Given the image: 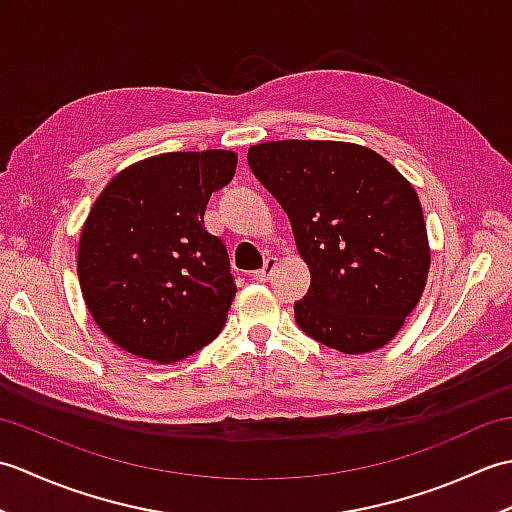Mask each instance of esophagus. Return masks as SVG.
<instances>
[{
	"mask_svg": "<svg viewBox=\"0 0 512 512\" xmlns=\"http://www.w3.org/2000/svg\"><path fill=\"white\" fill-rule=\"evenodd\" d=\"M275 268H277V257H268L266 262H264V266L255 273V279L257 281H268L270 275L275 273Z\"/></svg>",
	"mask_w": 512,
	"mask_h": 512,
	"instance_id": "obj_1",
	"label": "esophagus"
}]
</instances>
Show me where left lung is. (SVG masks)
Listing matches in <instances>:
<instances>
[{"label":"left lung","instance_id":"left-lung-1","mask_svg":"<svg viewBox=\"0 0 512 512\" xmlns=\"http://www.w3.org/2000/svg\"><path fill=\"white\" fill-rule=\"evenodd\" d=\"M248 167L290 217L310 288L299 328L345 354L394 339L422 297L429 242L411 184L376 151L336 140H277Z\"/></svg>","mask_w":512,"mask_h":512}]
</instances>
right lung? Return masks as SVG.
<instances>
[{"instance_id": "obj_1", "label": "right lung", "mask_w": 512, "mask_h": 512, "mask_svg": "<svg viewBox=\"0 0 512 512\" xmlns=\"http://www.w3.org/2000/svg\"><path fill=\"white\" fill-rule=\"evenodd\" d=\"M235 167L233 151H171L127 167L94 202L76 270L92 319L125 352L171 363L220 334L237 286L204 211Z\"/></svg>"}]
</instances>
